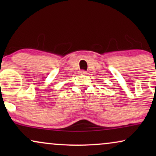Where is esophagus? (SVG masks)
Wrapping results in <instances>:
<instances>
[{"instance_id":"esophagus-1","label":"esophagus","mask_w":156,"mask_h":156,"mask_svg":"<svg viewBox=\"0 0 156 156\" xmlns=\"http://www.w3.org/2000/svg\"><path fill=\"white\" fill-rule=\"evenodd\" d=\"M79 73L80 75H86V74H87V72H86L85 70H80Z\"/></svg>"}]
</instances>
